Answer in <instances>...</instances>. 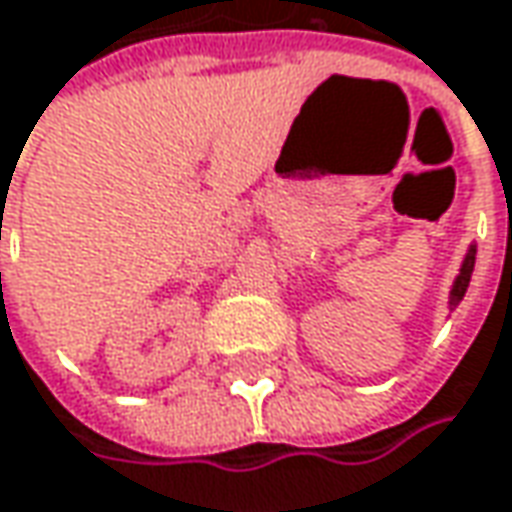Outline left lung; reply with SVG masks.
I'll list each match as a JSON object with an SVG mask.
<instances>
[{
  "label": "left lung",
  "mask_w": 512,
  "mask_h": 512,
  "mask_svg": "<svg viewBox=\"0 0 512 512\" xmlns=\"http://www.w3.org/2000/svg\"><path fill=\"white\" fill-rule=\"evenodd\" d=\"M473 266H476V249L470 246V252H467L464 263H461V272H458L456 283H453V292H450V306H458V303H461V298H464V292H467V286H470Z\"/></svg>",
  "instance_id": "8db88e82"
}]
</instances>
